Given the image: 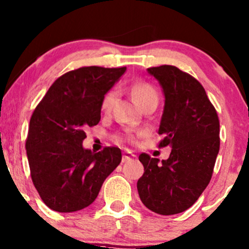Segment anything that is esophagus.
I'll list each match as a JSON object with an SVG mask.
<instances>
[{
    "label": "esophagus",
    "mask_w": 249,
    "mask_h": 249,
    "mask_svg": "<svg viewBox=\"0 0 249 249\" xmlns=\"http://www.w3.org/2000/svg\"><path fill=\"white\" fill-rule=\"evenodd\" d=\"M133 157H135V155H133L131 151H124V152H123L122 160H123V162H127V160H132Z\"/></svg>",
    "instance_id": "obj_1"
}]
</instances>
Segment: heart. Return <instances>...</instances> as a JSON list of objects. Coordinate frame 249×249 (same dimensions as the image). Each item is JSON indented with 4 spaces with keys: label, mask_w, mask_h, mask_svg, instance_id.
<instances>
[{
    "label": "heart",
    "mask_w": 249,
    "mask_h": 249,
    "mask_svg": "<svg viewBox=\"0 0 249 249\" xmlns=\"http://www.w3.org/2000/svg\"><path fill=\"white\" fill-rule=\"evenodd\" d=\"M131 95L133 97L135 102L138 104L139 107H144L147 104H158L160 100V95H158L157 89L149 83H135L131 85L130 87ZM117 99V92L114 89H111L103 97L102 100V110L106 113L111 112L112 107H113L114 103ZM144 132L139 131L137 132V136H143ZM118 141L129 142V143H133L136 137L131 133H126V135H122L117 137Z\"/></svg>",
    "instance_id": "obj_1"
}]
</instances>
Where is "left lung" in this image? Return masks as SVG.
Here are the masks:
<instances>
[{"label":"left lung","mask_w":249,"mask_h":249,"mask_svg":"<svg viewBox=\"0 0 249 249\" xmlns=\"http://www.w3.org/2000/svg\"><path fill=\"white\" fill-rule=\"evenodd\" d=\"M162 85L165 105L158 133V147L171 154L158 158L139 155L144 174L137 182L144 206L160 215L190 208L212 179L220 150V122L200 81L171 65L147 68Z\"/></svg>","instance_id":"obj_1"}]
</instances>
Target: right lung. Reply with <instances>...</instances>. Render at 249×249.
<instances>
[{
    "label": "right lung",
    "mask_w": 249,
    "mask_h": 249,
    "mask_svg": "<svg viewBox=\"0 0 249 249\" xmlns=\"http://www.w3.org/2000/svg\"><path fill=\"white\" fill-rule=\"evenodd\" d=\"M126 67L85 66L59 76L29 122L27 157L33 184L59 213L86 208L122 160L119 147L85 150V129L100 120L102 100Z\"/></svg>",
    "instance_id": "obj_1"
}]
</instances>
